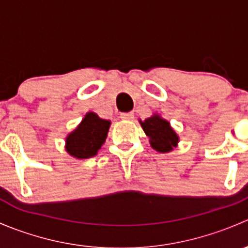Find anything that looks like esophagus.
I'll use <instances>...</instances> for the list:
<instances>
[{
	"label": "esophagus",
	"mask_w": 248,
	"mask_h": 248,
	"mask_svg": "<svg viewBox=\"0 0 248 248\" xmlns=\"http://www.w3.org/2000/svg\"><path fill=\"white\" fill-rule=\"evenodd\" d=\"M120 117H121L122 120H132L134 117V114L132 111H129V112H121V114H120Z\"/></svg>",
	"instance_id": "esophagus-1"
}]
</instances>
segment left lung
Here are the masks:
<instances>
[{
    "label": "left lung",
    "instance_id": "left-lung-1",
    "mask_svg": "<svg viewBox=\"0 0 248 248\" xmlns=\"http://www.w3.org/2000/svg\"><path fill=\"white\" fill-rule=\"evenodd\" d=\"M140 124L145 134L150 138V144L155 150L158 152H169L171 151L172 147L176 146L179 137L172 131L168 121L155 115Z\"/></svg>",
    "mask_w": 248,
    "mask_h": 248
}]
</instances>
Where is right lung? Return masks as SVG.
<instances>
[{"mask_svg": "<svg viewBox=\"0 0 248 248\" xmlns=\"http://www.w3.org/2000/svg\"><path fill=\"white\" fill-rule=\"evenodd\" d=\"M110 122L99 119L94 112H89L81 124L67 137L66 150L77 158H90L94 156L107 139Z\"/></svg>", "mask_w": 248, "mask_h": 248, "instance_id": "add662e5", "label": "right lung"}]
</instances>
